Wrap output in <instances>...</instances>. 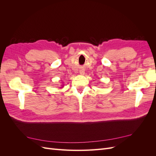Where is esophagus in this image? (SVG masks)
Segmentation results:
<instances>
[{"label": "esophagus", "instance_id": "1", "mask_svg": "<svg viewBox=\"0 0 156 156\" xmlns=\"http://www.w3.org/2000/svg\"><path fill=\"white\" fill-rule=\"evenodd\" d=\"M79 73L81 74V75H83L84 74V70H83V69H81L79 71Z\"/></svg>", "mask_w": 156, "mask_h": 156}]
</instances>
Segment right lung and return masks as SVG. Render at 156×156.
I'll return each instance as SVG.
<instances>
[{"label": "right lung", "mask_w": 156, "mask_h": 156, "mask_svg": "<svg viewBox=\"0 0 156 156\" xmlns=\"http://www.w3.org/2000/svg\"><path fill=\"white\" fill-rule=\"evenodd\" d=\"M62 88V87H60V88Z\"/></svg>", "instance_id": "add662e5"}]
</instances>
